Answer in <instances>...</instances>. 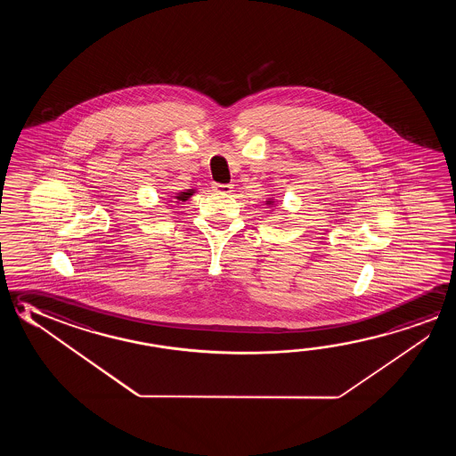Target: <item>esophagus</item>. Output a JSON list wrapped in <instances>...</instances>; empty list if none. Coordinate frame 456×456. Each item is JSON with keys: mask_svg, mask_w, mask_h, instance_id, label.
<instances>
[{"mask_svg": "<svg viewBox=\"0 0 456 456\" xmlns=\"http://www.w3.org/2000/svg\"><path fill=\"white\" fill-rule=\"evenodd\" d=\"M213 189L219 192V194H231L232 189H233V184H213Z\"/></svg>", "mask_w": 456, "mask_h": 456, "instance_id": "obj_1", "label": "esophagus"}]
</instances>
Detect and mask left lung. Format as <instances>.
Returning a JSON list of instances; mask_svg holds the SVG:
<instances>
[{
  "mask_svg": "<svg viewBox=\"0 0 456 456\" xmlns=\"http://www.w3.org/2000/svg\"><path fill=\"white\" fill-rule=\"evenodd\" d=\"M265 205H267V207H272V209H273V207H275L276 205L275 199H273V197H269V199H265Z\"/></svg>",
  "mask_w": 456,
  "mask_h": 456,
  "instance_id": "8db88e82",
  "label": "left lung"
}]
</instances>
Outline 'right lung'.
<instances>
[{
    "instance_id": "1",
    "label": "right lung",
    "mask_w": 456,
    "mask_h": 456,
    "mask_svg": "<svg viewBox=\"0 0 456 456\" xmlns=\"http://www.w3.org/2000/svg\"><path fill=\"white\" fill-rule=\"evenodd\" d=\"M195 192H197L195 189H186L184 192H176L175 195H168V199H170V200H168L167 203L170 205V203L186 202V200H189V199H191V197H192Z\"/></svg>"
}]
</instances>
